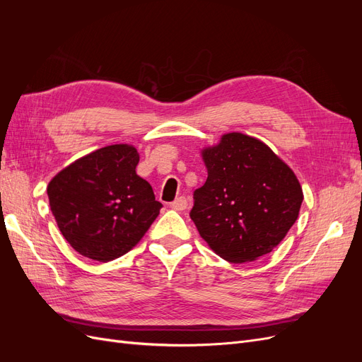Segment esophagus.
Returning <instances> with one entry per match:
<instances>
[{
    "label": "esophagus",
    "mask_w": 362,
    "mask_h": 362,
    "mask_svg": "<svg viewBox=\"0 0 362 362\" xmlns=\"http://www.w3.org/2000/svg\"><path fill=\"white\" fill-rule=\"evenodd\" d=\"M170 208H173L175 211H184L185 208H187V199H185V198L175 199V201L170 204Z\"/></svg>",
    "instance_id": "34e87169"
}]
</instances>
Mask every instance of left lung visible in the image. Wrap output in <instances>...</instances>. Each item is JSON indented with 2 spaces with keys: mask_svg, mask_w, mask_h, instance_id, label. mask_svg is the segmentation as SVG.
<instances>
[{
  "mask_svg": "<svg viewBox=\"0 0 362 362\" xmlns=\"http://www.w3.org/2000/svg\"><path fill=\"white\" fill-rule=\"evenodd\" d=\"M201 156L208 177L190 211L199 235L229 262L269 254L298 221V177L264 141L242 133L223 134Z\"/></svg>",
  "mask_w": 362,
  "mask_h": 362,
  "instance_id": "8db88e82",
  "label": "left lung"
}]
</instances>
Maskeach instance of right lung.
Here are the masks:
<instances>
[{"label":"right lung","mask_w":362,"mask_h":362,"mask_svg":"<svg viewBox=\"0 0 362 362\" xmlns=\"http://www.w3.org/2000/svg\"><path fill=\"white\" fill-rule=\"evenodd\" d=\"M139 152L120 144L96 149L48 184L51 211L66 242L100 262L122 257L146 234L163 206L136 173Z\"/></svg>","instance_id":"1"}]
</instances>
